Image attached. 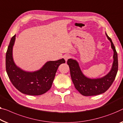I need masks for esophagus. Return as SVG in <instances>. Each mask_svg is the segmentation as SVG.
I'll return each mask as SVG.
<instances>
[{
  "mask_svg": "<svg viewBox=\"0 0 123 123\" xmlns=\"http://www.w3.org/2000/svg\"><path fill=\"white\" fill-rule=\"evenodd\" d=\"M63 58H64V59L65 60V61H67V60H68V59H69V58H70V56L66 54V55H64V56H63Z\"/></svg>",
  "mask_w": 123,
  "mask_h": 123,
  "instance_id": "obj_1",
  "label": "esophagus"
}]
</instances>
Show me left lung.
Segmentation results:
<instances>
[{"label": "left lung", "mask_w": 123, "mask_h": 123, "mask_svg": "<svg viewBox=\"0 0 123 123\" xmlns=\"http://www.w3.org/2000/svg\"><path fill=\"white\" fill-rule=\"evenodd\" d=\"M105 35L111 42V47L114 52L112 66L105 76L98 78H88L82 72L79 63L76 60L69 58L67 61L70 69L71 77L74 87L83 96H96L104 93L112 85L116 77L118 69V54L111 39L106 32Z\"/></svg>", "instance_id": "8db88e82"}]
</instances>
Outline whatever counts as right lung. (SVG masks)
<instances>
[{"label":"right lung","mask_w":123,"mask_h":123,"mask_svg":"<svg viewBox=\"0 0 123 123\" xmlns=\"http://www.w3.org/2000/svg\"><path fill=\"white\" fill-rule=\"evenodd\" d=\"M16 35L11 38L6 53V71L10 81L15 87L24 94L39 96L51 88L58 67L65 63L63 58L46 62L38 70L28 72L16 65L12 57V49Z\"/></svg>","instance_id":"right-lung-1"}]
</instances>
